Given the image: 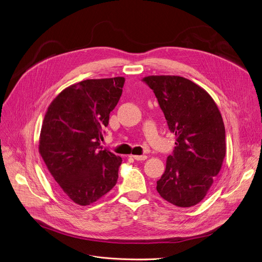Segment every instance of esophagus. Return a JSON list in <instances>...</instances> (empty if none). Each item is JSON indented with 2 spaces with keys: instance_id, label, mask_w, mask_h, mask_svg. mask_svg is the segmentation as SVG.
Segmentation results:
<instances>
[{
  "instance_id": "34e87169",
  "label": "esophagus",
  "mask_w": 262,
  "mask_h": 262,
  "mask_svg": "<svg viewBox=\"0 0 262 262\" xmlns=\"http://www.w3.org/2000/svg\"><path fill=\"white\" fill-rule=\"evenodd\" d=\"M133 158L136 161H145L147 159V156H133Z\"/></svg>"
}]
</instances>
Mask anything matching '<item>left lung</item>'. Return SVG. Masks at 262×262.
Listing matches in <instances>:
<instances>
[{
  "label": "left lung",
  "instance_id": "1",
  "mask_svg": "<svg viewBox=\"0 0 262 262\" xmlns=\"http://www.w3.org/2000/svg\"><path fill=\"white\" fill-rule=\"evenodd\" d=\"M143 82L154 90L176 136L157 191L173 205L194 206L206 196L226 155L222 115L211 96L188 79L149 76Z\"/></svg>",
  "mask_w": 262,
  "mask_h": 262
}]
</instances>
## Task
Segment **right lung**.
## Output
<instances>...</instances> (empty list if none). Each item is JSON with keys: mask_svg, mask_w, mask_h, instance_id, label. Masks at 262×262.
I'll use <instances>...</instances> for the list:
<instances>
[{"mask_svg": "<svg viewBox=\"0 0 262 262\" xmlns=\"http://www.w3.org/2000/svg\"><path fill=\"white\" fill-rule=\"evenodd\" d=\"M125 79L86 80L64 89L50 104L39 139V154L59 191L82 206L114 188L122 163L100 146L110 113Z\"/></svg>", "mask_w": 262, "mask_h": 262, "instance_id": "obj_1", "label": "right lung"}]
</instances>
